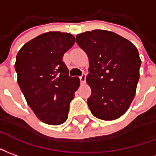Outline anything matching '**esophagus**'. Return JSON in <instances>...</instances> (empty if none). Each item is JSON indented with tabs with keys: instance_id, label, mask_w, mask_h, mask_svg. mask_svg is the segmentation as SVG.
Segmentation results:
<instances>
[{
	"instance_id": "obj_1",
	"label": "esophagus",
	"mask_w": 156,
	"mask_h": 156,
	"mask_svg": "<svg viewBox=\"0 0 156 156\" xmlns=\"http://www.w3.org/2000/svg\"><path fill=\"white\" fill-rule=\"evenodd\" d=\"M86 74L83 73L81 75V76H80V82L82 83V84H85L86 83Z\"/></svg>"
}]
</instances>
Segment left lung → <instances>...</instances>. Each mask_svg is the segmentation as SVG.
<instances>
[{"mask_svg": "<svg viewBox=\"0 0 156 156\" xmlns=\"http://www.w3.org/2000/svg\"><path fill=\"white\" fill-rule=\"evenodd\" d=\"M76 42L89 58L86 82L91 95L87 104L92 115L103 120H116L136 95L141 65L138 50L126 38L105 30L78 34Z\"/></svg>", "mask_w": 156, "mask_h": 156, "instance_id": "obj_1", "label": "left lung"}]
</instances>
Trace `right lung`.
<instances>
[{"label": "right lung", "instance_id": "1", "mask_svg": "<svg viewBox=\"0 0 156 156\" xmlns=\"http://www.w3.org/2000/svg\"><path fill=\"white\" fill-rule=\"evenodd\" d=\"M75 42L71 34L49 31L26 43L16 55L18 85L27 104L45 124L64 123L79 88L80 79L69 76L62 61Z\"/></svg>", "mask_w": 156, "mask_h": 156}]
</instances>
